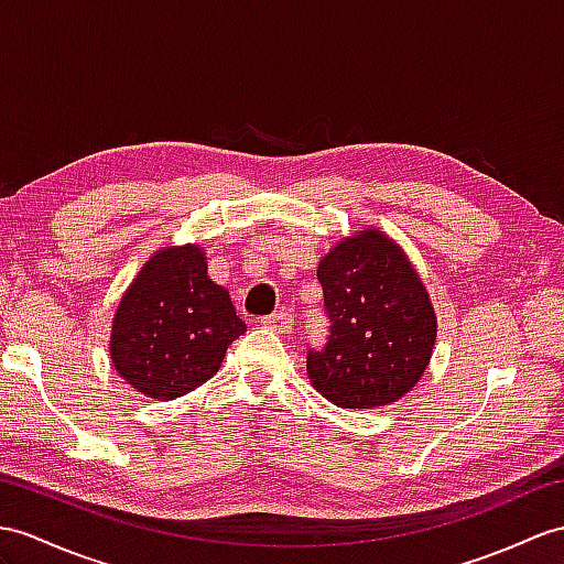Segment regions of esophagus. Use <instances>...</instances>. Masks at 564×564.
<instances>
[{"mask_svg": "<svg viewBox=\"0 0 564 564\" xmlns=\"http://www.w3.org/2000/svg\"><path fill=\"white\" fill-rule=\"evenodd\" d=\"M260 323L274 329V333L286 335V333H292V327H294V315L290 311H278L272 315H265V318H260Z\"/></svg>", "mask_w": 564, "mask_h": 564, "instance_id": "1", "label": "esophagus"}]
</instances>
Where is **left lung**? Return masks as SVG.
<instances>
[{
	"label": "left lung",
	"instance_id": "8db88e82",
	"mask_svg": "<svg viewBox=\"0 0 564 564\" xmlns=\"http://www.w3.org/2000/svg\"><path fill=\"white\" fill-rule=\"evenodd\" d=\"M329 337L308 351L311 386L341 409L402 400L431 364L437 315L409 256L376 227L337 241L318 265Z\"/></svg>",
	"mask_w": 564,
	"mask_h": 564
}]
</instances>
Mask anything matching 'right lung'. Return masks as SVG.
Returning a JSON list of instances; mask_svg holds the SVG:
<instances>
[{"label":"right lung","instance_id":"add662e5","mask_svg":"<svg viewBox=\"0 0 564 564\" xmlns=\"http://www.w3.org/2000/svg\"><path fill=\"white\" fill-rule=\"evenodd\" d=\"M243 333L229 292L208 278L200 246H162L119 301L109 359L135 392L167 402L210 380Z\"/></svg>","mask_w":564,"mask_h":564}]
</instances>
